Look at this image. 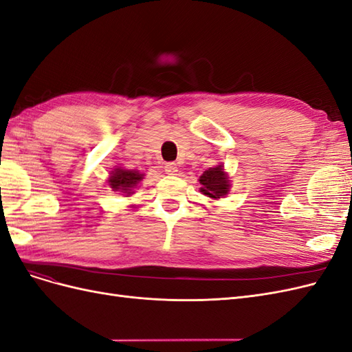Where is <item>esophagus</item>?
Returning a JSON list of instances; mask_svg holds the SVG:
<instances>
[{"instance_id": "1", "label": "esophagus", "mask_w": 352, "mask_h": 352, "mask_svg": "<svg viewBox=\"0 0 352 352\" xmlns=\"http://www.w3.org/2000/svg\"><path fill=\"white\" fill-rule=\"evenodd\" d=\"M164 172L167 175H176L179 170H177V164L176 163H167L164 167Z\"/></svg>"}]
</instances>
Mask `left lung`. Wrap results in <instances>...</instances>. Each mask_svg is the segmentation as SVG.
I'll return each mask as SVG.
<instances>
[{
  "label": "left lung",
  "instance_id": "left-lung-1",
  "mask_svg": "<svg viewBox=\"0 0 352 352\" xmlns=\"http://www.w3.org/2000/svg\"><path fill=\"white\" fill-rule=\"evenodd\" d=\"M199 192L211 199L225 198L230 190V177L226 173L225 166L219 164L210 167L204 173L199 176Z\"/></svg>",
  "mask_w": 352,
  "mask_h": 352
}]
</instances>
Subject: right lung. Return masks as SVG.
Returning a JSON list of instances; mask_svg holds the SVG:
<instances>
[{
	"label": "right lung",
	"mask_w": 352,
	"mask_h": 352,
	"mask_svg": "<svg viewBox=\"0 0 352 352\" xmlns=\"http://www.w3.org/2000/svg\"><path fill=\"white\" fill-rule=\"evenodd\" d=\"M145 175L140 170H131L120 166H116L107 179L109 186L114 192H120L124 197H131L135 194V188L144 180Z\"/></svg>",
	"instance_id": "obj_1"
}]
</instances>
